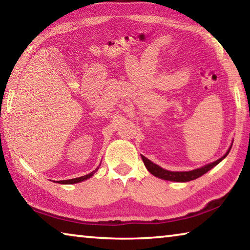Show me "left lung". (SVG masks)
<instances>
[{"instance_id":"left-lung-1","label":"left lung","mask_w":250,"mask_h":250,"mask_svg":"<svg viewBox=\"0 0 250 250\" xmlns=\"http://www.w3.org/2000/svg\"><path fill=\"white\" fill-rule=\"evenodd\" d=\"M231 149V146L228 149L227 153L223 156V158L218 159L217 161H215V162L210 163V164H207V166L200 167V168H196V170H193V171H188V172H171V171H167V170H164V168L160 167L159 166H156L153 162H151L149 159H146V156L141 155L143 163H145L146 167L147 168V171H149L151 174H153L156 177H160V179H163V180H167V181H174V182H188V181H192V180H195L197 177L202 176L203 174H205L206 172H208L210 168H213L215 166H217V164L221 162V161L226 158L227 154L229 153V151Z\"/></svg>"}]
</instances>
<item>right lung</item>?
I'll return each mask as SVG.
<instances>
[{
    "instance_id": "obj_1",
    "label": "right lung",
    "mask_w": 250,
    "mask_h": 250,
    "mask_svg": "<svg viewBox=\"0 0 250 250\" xmlns=\"http://www.w3.org/2000/svg\"><path fill=\"white\" fill-rule=\"evenodd\" d=\"M97 170H98V167H97L95 171H92L91 173H89V174H87V175H83V176H80V177H76V179H71V180L58 181L57 183H61V184H74V183H79V182L84 181V180H87V179H89V177H91L92 175L95 174Z\"/></svg>"
}]
</instances>
